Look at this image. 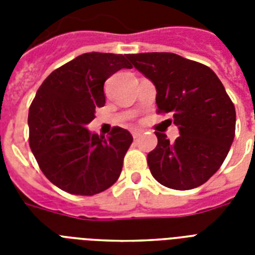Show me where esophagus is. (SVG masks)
I'll return each mask as SVG.
<instances>
[{
    "instance_id": "esophagus-1",
    "label": "esophagus",
    "mask_w": 255,
    "mask_h": 255,
    "mask_svg": "<svg viewBox=\"0 0 255 255\" xmlns=\"http://www.w3.org/2000/svg\"><path fill=\"white\" fill-rule=\"evenodd\" d=\"M131 133H132V136H133V139H137L139 136H141L143 131H141V129H132Z\"/></svg>"
}]
</instances>
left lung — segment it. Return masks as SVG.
Masks as SVG:
<instances>
[{"label": "left lung", "instance_id": "left-lung-1", "mask_svg": "<svg viewBox=\"0 0 255 255\" xmlns=\"http://www.w3.org/2000/svg\"><path fill=\"white\" fill-rule=\"evenodd\" d=\"M127 58L156 86L157 114H169L180 131L174 143L155 132L157 145L147 156L152 176L170 189L202 185L220 169L236 133V108L225 87L208 66L177 54Z\"/></svg>", "mask_w": 255, "mask_h": 255}]
</instances>
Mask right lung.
<instances>
[{
  "label": "right lung",
  "mask_w": 255,
  "mask_h": 255,
  "mask_svg": "<svg viewBox=\"0 0 255 255\" xmlns=\"http://www.w3.org/2000/svg\"><path fill=\"white\" fill-rule=\"evenodd\" d=\"M128 54L86 53L46 78L29 108V144L46 177L70 194L94 196L119 178L132 144L127 129L107 137L86 128L106 103L104 82L131 69Z\"/></svg>",
  "instance_id": "right-lung-1"
}]
</instances>
